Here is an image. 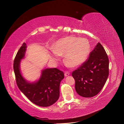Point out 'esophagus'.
<instances>
[{"label":"esophagus","mask_w":124,"mask_h":124,"mask_svg":"<svg viewBox=\"0 0 124 124\" xmlns=\"http://www.w3.org/2000/svg\"><path fill=\"white\" fill-rule=\"evenodd\" d=\"M70 75V73H69V72H65V73H64V76H68L69 75Z\"/></svg>","instance_id":"1"}]
</instances>
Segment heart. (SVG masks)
I'll use <instances>...</instances> for the list:
<instances>
[{"label":"heart","mask_w":124,"mask_h":124,"mask_svg":"<svg viewBox=\"0 0 124 124\" xmlns=\"http://www.w3.org/2000/svg\"><path fill=\"white\" fill-rule=\"evenodd\" d=\"M90 48L89 42L86 38L66 36L59 39L54 44L52 47L54 52L50 54V58L58 61L60 55L64 54V63L75 68L82 65L86 61Z\"/></svg>","instance_id":"heart-1"}]
</instances>
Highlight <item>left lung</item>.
Returning a JSON list of instances; mask_svg holds the SVG:
<instances>
[{"instance_id":"obj_1","label":"left lung","mask_w":124,"mask_h":124,"mask_svg":"<svg viewBox=\"0 0 124 124\" xmlns=\"http://www.w3.org/2000/svg\"><path fill=\"white\" fill-rule=\"evenodd\" d=\"M108 65L107 53L98 42L88 59L72 73L77 93L85 98L93 97L99 93L108 76Z\"/></svg>"}]
</instances>
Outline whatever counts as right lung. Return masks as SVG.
I'll return each instance as SVG.
<instances>
[{
    "instance_id": "add662e5",
    "label": "right lung",
    "mask_w": 124,
    "mask_h": 124,
    "mask_svg": "<svg viewBox=\"0 0 124 124\" xmlns=\"http://www.w3.org/2000/svg\"><path fill=\"white\" fill-rule=\"evenodd\" d=\"M26 44H23L16 56L13 64L17 85L21 92L33 103L42 107H49L57 101L60 95V84L64 78V73L56 68L41 70L37 80L30 82L23 76L20 65L25 58Z\"/></svg>"
}]
</instances>
